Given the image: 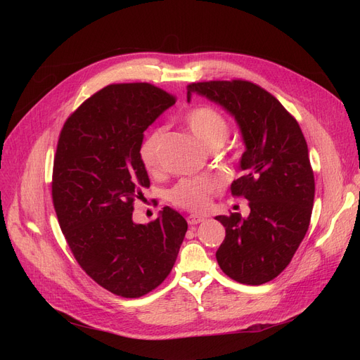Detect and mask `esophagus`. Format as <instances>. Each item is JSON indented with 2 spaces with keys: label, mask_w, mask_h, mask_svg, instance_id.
Instances as JSON below:
<instances>
[{
  "label": "esophagus",
  "mask_w": 360,
  "mask_h": 360,
  "mask_svg": "<svg viewBox=\"0 0 360 360\" xmlns=\"http://www.w3.org/2000/svg\"><path fill=\"white\" fill-rule=\"evenodd\" d=\"M186 221L190 226H194V224H198L201 221H204V217L202 216H198V214H190L186 217Z\"/></svg>",
  "instance_id": "esophagus-1"
}]
</instances>
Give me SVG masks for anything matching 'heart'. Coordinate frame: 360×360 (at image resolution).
<instances>
[{"instance_id":"heart-1","label":"heart","mask_w":360,"mask_h":360,"mask_svg":"<svg viewBox=\"0 0 360 360\" xmlns=\"http://www.w3.org/2000/svg\"><path fill=\"white\" fill-rule=\"evenodd\" d=\"M185 122L198 143L207 150H216L228 140L231 127L228 120L212 106H195L188 110ZM163 129L158 128L144 140L140 148V159L148 172H156L160 167V143ZM220 182L216 178L200 176L179 181L167 193V200L185 210H204L210 197L219 190Z\"/></svg>"}]
</instances>
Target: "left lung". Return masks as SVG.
Returning a JSON list of instances; mask_svg holds the SVG:
<instances>
[{
	"mask_svg": "<svg viewBox=\"0 0 360 360\" xmlns=\"http://www.w3.org/2000/svg\"><path fill=\"white\" fill-rule=\"evenodd\" d=\"M191 91L231 112L247 146L231 191L251 212L216 216L226 229L217 262L235 281L262 285L289 266L309 228L315 179L307 140L292 113L255 83L198 82L188 86V99Z\"/></svg>",
	"mask_w": 360,
	"mask_h": 360,
	"instance_id": "8db88e82",
	"label": "left lung"
}]
</instances>
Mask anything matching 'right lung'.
I'll return each instance as SVG.
<instances>
[{"mask_svg": "<svg viewBox=\"0 0 360 360\" xmlns=\"http://www.w3.org/2000/svg\"><path fill=\"white\" fill-rule=\"evenodd\" d=\"M175 102L150 83L109 84L71 113L56 144L52 202L60 228L86 274L122 297L162 285L188 229L170 207L148 224L132 221L134 201L150 186L143 132Z\"/></svg>", "mask_w": 360, "mask_h": 360, "instance_id": "obj_1", "label": "right lung"}]
</instances>
